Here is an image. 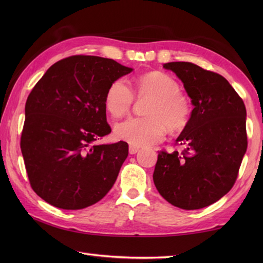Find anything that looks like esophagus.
<instances>
[{"instance_id":"esophagus-1","label":"esophagus","mask_w":263,"mask_h":263,"mask_svg":"<svg viewBox=\"0 0 263 263\" xmlns=\"http://www.w3.org/2000/svg\"><path fill=\"white\" fill-rule=\"evenodd\" d=\"M138 152H139V148L136 146H130V148H128V153H130L131 155H135Z\"/></svg>"}]
</instances>
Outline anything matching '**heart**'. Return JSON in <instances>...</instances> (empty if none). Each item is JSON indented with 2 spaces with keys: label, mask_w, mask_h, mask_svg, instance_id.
I'll list each match as a JSON object with an SVG mask.
<instances>
[{
  "label": "heart",
  "mask_w": 263,
  "mask_h": 263,
  "mask_svg": "<svg viewBox=\"0 0 263 263\" xmlns=\"http://www.w3.org/2000/svg\"><path fill=\"white\" fill-rule=\"evenodd\" d=\"M136 97L150 98L143 119H128L115 125V136L132 146L141 147L159 142L166 127L178 131L186 125L191 114V103L180 91L178 82L164 72H150L133 83ZM133 104V93L123 80L114 81L107 89L104 106L107 113L119 119L126 115Z\"/></svg>",
  "instance_id": "heart-1"
}]
</instances>
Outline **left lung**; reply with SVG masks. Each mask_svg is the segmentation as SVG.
<instances>
[{
    "instance_id": "left-lung-1",
    "label": "left lung",
    "mask_w": 263,
    "mask_h": 263,
    "mask_svg": "<svg viewBox=\"0 0 263 263\" xmlns=\"http://www.w3.org/2000/svg\"><path fill=\"white\" fill-rule=\"evenodd\" d=\"M183 82L193 109L176 143L178 152L158 154L154 183L177 208L208 206L230 191L248 148L247 109L224 77L190 62L164 64Z\"/></svg>"
}]
</instances>
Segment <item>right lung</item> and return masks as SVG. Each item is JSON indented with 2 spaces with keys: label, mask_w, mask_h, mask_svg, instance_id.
I'll return each mask as SVG.
<instances>
[{
  "label": "right lung",
  "mask_w": 263,
  "mask_h": 263,
  "mask_svg": "<svg viewBox=\"0 0 263 263\" xmlns=\"http://www.w3.org/2000/svg\"><path fill=\"white\" fill-rule=\"evenodd\" d=\"M132 70L111 59L74 55L53 64L29 93L21 153L32 190L49 204L87 208L114 185L127 143L96 141L111 131L106 91Z\"/></svg>",
  "instance_id": "right-lung-1"
}]
</instances>
